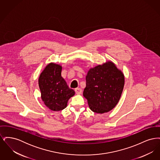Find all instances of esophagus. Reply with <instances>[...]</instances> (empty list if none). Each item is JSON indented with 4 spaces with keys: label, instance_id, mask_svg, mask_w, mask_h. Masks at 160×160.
<instances>
[{
    "label": "esophagus",
    "instance_id": "esophagus-1",
    "mask_svg": "<svg viewBox=\"0 0 160 160\" xmlns=\"http://www.w3.org/2000/svg\"><path fill=\"white\" fill-rule=\"evenodd\" d=\"M75 92H76V93L77 94H81V93H82V89H80V88H76V89H75Z\"/></svg>",
    "mask_w": 160,
    "mask_h": 160
}]
</instances>
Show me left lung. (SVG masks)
I'll list each match as a JSON object with an SVG mask.
<instances>
[{"label": "left lung", "instance_id": "obj_1", "mask_svg": "<svg viewBox=\"0 0 160 160\" xmlns=\"http://www.w3.org/2000/svg\"><path fill=\"white\" fill-rule=\"evenodd\" d=\"M86 81L83 96L92 112L102 114L114 108L121 97L125 77L113 62L89 69Z\"/></svg>", "mask_w": 160, "mask_h": 160}]
</instances>
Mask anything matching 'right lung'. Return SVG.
Listing matches in <instances>:
<instances>
[{
  "instance_id": "1",
  "label": "right lung",
  "mask_w": 160,
  "mask_h": 160,
  "mask_svg": "<svg viewBox=\"0 0 160 160\" xmlns=\"http://www.w3.org/2000/svg\"><path fill=\"white\" fill-rule=\"evenodd\" d=\"M62 69L61 65L51 62L42 70L38 78L41 99L46 107L56 112L66 108L69 99L75 94L61 76Z\"/></svg>"
}]
</instances>
